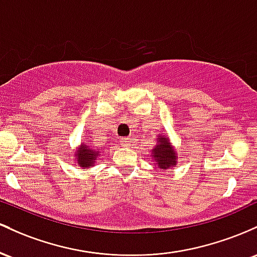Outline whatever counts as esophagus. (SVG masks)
<instances>
[{
    "label": "esophagus",
    "mask_w": 257,
    "mask_h": 257,
    "mask_svg": "<svg viewBox=\"0 0 257 257\" xmlns=\"http://www.w3.org/2000/svg\"><path fill=\"white\" fill-rule=\"evenodd\" d=\"M120 143H121V146L127 147V146H130V144H131V141H130L128 138H121Z\"/></svg>",
    "instance_id": "esophagus-1"
}]
</instances>
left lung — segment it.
I'll return each mask as SVG.
<instances>
[{
  "instance_id": "obj_1",
  "label": "left lung",
  "mask_w": 257,
  "mask_h": 257,
  "mask_svg": "<svg viewBox=\"0 0 257 257\" xmlns=\"http://www.w3.org/2000/svg\"><path fill=\"white\" fill-rule=\"evenodd\" d=\"M152 158L158 163V166L160 169H166L171 165H175L176 159L174 148L170 146L169 141L165 137L158 138V146L153 149Z\"/></svg>"
}]
</instances>
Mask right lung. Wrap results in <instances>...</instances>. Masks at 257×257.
Segmentation results:
<instances>
[{"instance_id": "1", "label": "right lung", "mask_w": 257, "mask_h": 257, "mask_svg": "<svg viewBox=\"0 0 257 257\" xmlns=\"http://www.w3.org/2000/svg\"><path fill=\"white\" fill-rule=\"evenodd\" d=\"M98 154H99V151H94V149H92L91 147L83 144L76 154L77 161H79L77 164H79L81 167H87L90 165H93L94 161L97 160Z\"/></svg>"}]
</instances>
